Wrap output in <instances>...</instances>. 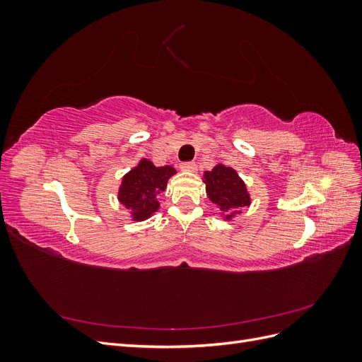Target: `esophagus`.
<instances>
[{
  "mask_svg": "<svg viewBox=\"0 0 362 362\" xmlns=\"http://www.w3.org/2000/svg\"><path fill=\"white\" fill-rule=\"evenodd\" d=\"M196 169H198V166H196V163H193V161L181 163V170H184V172H196Z\"/></svg>",
  "mask_w": 362,
  "mask_h": 362,
  "instance_id": "34e87169",
  "label": "esophagus"
}]
</instances>
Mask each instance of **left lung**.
<instances>
[{
	"label": "left lung",
	"instance_id": "8db88e82",
	"mask_svg": "<svg viewBox=\"0 0 362 362\" xmlns=\"http://www.w3.org/2000/svg\"><path fill=\"white\" fill-rule=\"evenodd\" d=\"M206 196L213 204L221 208L225 221H231L250 205V194L245 181L238 177L237 170L218 163L211 170L204 172Z\"/></svg>",
	"mask_w": 362,
	"mask_h": 362
}]
</instances>
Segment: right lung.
Listing matches in <instances>:
<instances>
[{
	"label": "right lung",
	"mask_w": 362,
	"mask_h": 362,
	"mask_svg": "<svg viewBox=\"0 0 362 362\" xmlns=\"http://www.w3.org/2000/svg\"><path fill=\"white\" fill-rule=\"evenodd\" d=\"M175 173L177 170L172 166L157 168L152 161L141 158L136 168L124 175L117 199L127 208L133 221H146L158 211L157 198L166 190L168 181Z\"/></svg>",
	"instance_id": "obj_1"
}]
</instances>
